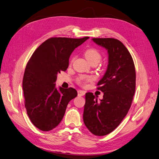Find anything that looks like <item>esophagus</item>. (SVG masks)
<instances>
[{
    "label": "esophagus",
    "instance_id": "34e87169",
    "mask_svg": "<svg viewBox=\"0 0 159 159\" xmlns=\"http://www.w3.org/2000/svg\"><path fill=\"white\" fill-rule=\"evenodd\" d=\"M85 93V92L82 91V90H78V96H84Z\"/></svg>",
    "mask_w": 159,
    "mask_h": 159
}]
</instances>
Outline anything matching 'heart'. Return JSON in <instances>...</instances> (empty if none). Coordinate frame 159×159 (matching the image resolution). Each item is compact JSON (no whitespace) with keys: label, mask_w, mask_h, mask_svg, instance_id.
Returning a JSON list of instances; mask_svg holds the SVG:
<instances>
[{"label":"heart","mask_w":159,"mask_h":159,"mask_svg":"<svg viewBox=\"0 0 159 159\" xmlns=\"http://www.w3.org/2000/svg\"><path fill=\"white\" fill-rule=\"evenodd\" d=\"M84 55L85 58L91 63L93 62L99 63L102 59V55L100 51L97 49L93 48L87 49L85 51ZM73 60H74V58L71 59V61ZM92 80V77L88 75H81L77 79V83L81 85V86H85V85H86L87 83L89 82Z\"/></svg>","instance_id":"heart-1"}]
</instances>
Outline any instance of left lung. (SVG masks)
<instances>
[{
	"label": "left lung",
	"instance_id": "obj_1",
	"mask_svg": "<svg viewBox=\"0 0 159 159\" xmlns=\"http://www.w3.org/2000/svg\"><path fill=\"white\" fill-rule=\"evenodd\" d=\"M108 52L106 74L97 89L104 93L98 101L91 92L85 93L84 122L93 134L104 136L116 128L131 106L136 89V71L133 59L121 41L114 38H93Z\"/></svg>",
	"mask_w": 159,
	"mask_h": 159
}]
</instances>
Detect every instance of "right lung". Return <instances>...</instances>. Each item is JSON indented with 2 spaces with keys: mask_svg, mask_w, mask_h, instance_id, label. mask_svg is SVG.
<instances>
[{
  "mask_svg": "<svg viewBox=\"0 0 159 159\" xmlns=\"http://www.w3.org/2000/svg\"><path fill=\"white\" fill-rule=\"evenodd\" d=\"M89 38H49L29 59L23 79L25 106L30 120L39 130L56 127L68 103L78 95L72 88L57 89L55 83L57 74L67 70L71 53Z\"/></svg>",
  "mask_w": 159,
  "mask_h": 159,
  "instance_id": "right-lung-1",
  "label": "right lung"
}]
</instances>
